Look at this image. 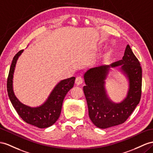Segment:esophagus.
<instances>
[{
  "mask_svg": "<svg viewBox=\"0 0 153 153\" xmlns=\"http://www.w3.org/2000/svg\"><path fill=\"white\" fill-rule=\"evenodd\" d=\"M75 83L77 85H81L82 83H83V79H82V78L80 76L77 77L76 79V81H75Z\"/></svg>",
  "mask_w": 153,
  "mask_h": 153,
  "instance_id": "obj_1",
  "label": "esophagus"
}]
</instances>
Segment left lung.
<instances>
[{
  "mask_svg": "<svg viewBox=\"0 0 153 153\" xmlns=\"http://www.w3.org/2000/svg\"><path fill=\"white\" fill-rule=\"evenodd\" d=\"M119 70L128 80L126 96L120 102H114L109 97L106 81L111 68ZM83 91L87 100L88 115L94 125L107 128L124 123L140 101L142 71L138 59L130 46L127 45L122 59L108 65H101L88 70L84 75Z\"/></svg>",
  "mask_w": 153,
  "mask_h": 153,
  "instance_id": "8db88e82",
  "label": "left lung"
}]
</instances>
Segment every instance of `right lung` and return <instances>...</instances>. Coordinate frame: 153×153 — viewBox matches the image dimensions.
<instances>
[{
	"label": "right lung",
	"mask_w": 153,
	"mask_h": 153,
	"mask_svg": "<svg viewBox=\"0 0 153 153\" xmlns=\"http://www.w3.org/2000/svg\"><path fill=\"white\" fill-rule=\"evenodd\" d=\"M23 51L24 50L19 51L11 62L7 81V94L15 111L25 122L40 128L49 127L59 117L65 97L74 87L76 78L72 77L59 82L50 92L48 98L39 106L30 107L23 104L15 95L13 87L15 66Z\"/></svg>",
	"instance_id": "right-lung-1"
}]
</instances>
